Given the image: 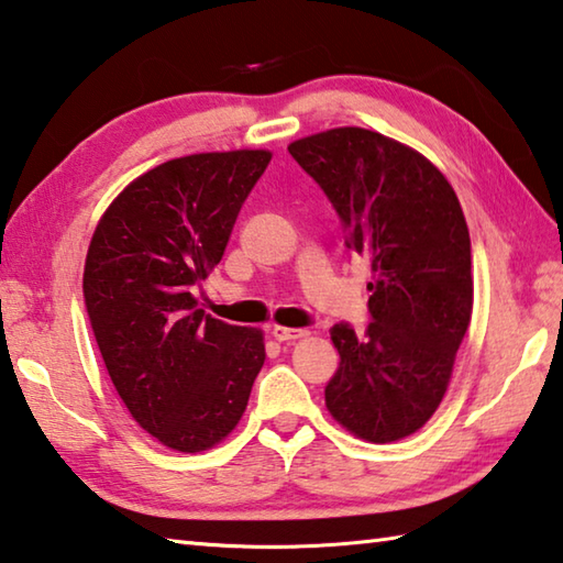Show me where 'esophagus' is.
Listing matches in <instances>:
<instances>
[{
	"label": "esophagus",
	"instance_id": "1",
	"mask_svg": "<svg viewBox=\"0 0 563 563\" xmlns=\"http://www.w3.org/2000/svg\"><path fill=\"white\" fill-rule=\"evenodd\" d=\"M271 334H273L278 342H290V340H300V336L308 334V330H298V327H280V324H275L273 330H271Z\"/></svg>",
	"mask_w": 563,
	"mask_h": 563
}]
</instances>
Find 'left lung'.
Returning <instances> with one entry per match:
<instances>
[{
	"label": "left lung",
	"mask_w": 563,
	"mask_h": 563,
	"mask_svg": "<svg viewBox=\"0 0 563 563\" xmlns=\"http://www.w3.org/2000/svg\"><path fill=\"white\" fill-rule=\"evenodd\" d=\"M292 159L324 191L344 246L372 265L364 334H330L340 366L324 404L372 443L416 433L435 413L473 312L470 233L448 179L416 150L364 128L292 142Z\"/></svg>",
	"instance_id": "left-lung-1"
}]
</instances>
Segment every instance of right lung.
<instances>
[{
    "label": "right lung",
    "mask_w": 563,
    "mask_h": 563,
    "mask_svg": "<svg viewBox=\"0 0 563 563\" xmlns=\"http://www.w3.org/2000/svg\"><path fill=\"white\" fill-rule=\"evenodd\" d=\"M271 152H207L145 172L90 241L84 298L122 404L162 445L199 453L246 411L265 362L261 330L221 322L194 298L217 268Z\"/></svg>",
    "instance_id": "obj_1"
}]
</instances>
